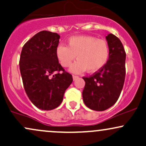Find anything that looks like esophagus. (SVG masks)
Listing matches in <instances>:
<instances>
[{
    "mask_svg": "<svg viewBox=\"0 0 146 146\" xmlns=\"http://www.w3.org/2000/svg\"><path fill=\"white\" fill-rule=\"evenodd\" d=\"M79 78V77L78 76H77V75H73V80H76L77 79H78Z\"/></svg>",
    "mask_w": 146,
    "mask_h": 146,
    "instance_id": "obj_1",
    "label": "esophagus"
}]
</instances>
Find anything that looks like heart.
<instances>
[{
  "label": "heart",
  "mask_w": 146,
  "mask_h": 146,
  "mask_svg": "<svg viewBox=\"0 0 146 146\" xmlns=\"http://www.w3.org/2000/svg\"><path fill=\"white\" fill-rule=\"evenodd\" d=\"M56 55L62 66L69 67L75 59L77 61L70 68L73 73L87 71L95 73L105 66L110 56V48L104 40L91 36H75L69 38L67 46L59 44Z\"/></svg>",
  "instance_id": "1"
}]
</instances>
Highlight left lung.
Segmentation results:
<instances>
[{"instance_id": "left-lung-1", "label": "left lung", "mask_w": 146, "mask_h": 146, "mask_svg": "<svg viewBox=\"0 0 146 146\" xmlns=\"http://www.w3.org/2000/svg\"><path fill=\"white\" fill-rule=\"evenodd\" d=\"M106 39L110 48L108 62L92 76L83 78V101L88 108L96 111L108 109L116 103L125 80V52L123 44L112 33Z\"/></svg>"}]
</instances>
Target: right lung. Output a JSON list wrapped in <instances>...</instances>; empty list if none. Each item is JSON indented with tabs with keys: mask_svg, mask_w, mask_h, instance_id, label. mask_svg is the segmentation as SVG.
<instances>
[{
	"mask_svg": "<svg viewBox=\"0 0 146 146\" xmlns=\"http://www.w3.org/2000/svg\"><path fill=\"white\" fill-rule=\"evenodd\" d=\"M60 36L42 31L25 43L20 58V71L25 92L39 109L51 110L59 106L72 75L62 67L56 50Z\"/></svg>",
	"mask_w": 146,
	"mask_h": 146,
	"instance_id": "right-lung-1",
	"label": "right lung"
}]
</instances>
